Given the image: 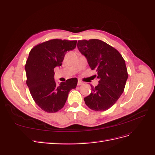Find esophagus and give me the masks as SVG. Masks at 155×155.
<instances>
[{"label":"esophagus","mask_w":155,"mask_h":155,"mask_svg":"<svg viewBox=\"0 0 155 155\" xmlns=\"http://www.w3.org/2000/svg\"><path fill=\"white\" fill-rule=\"evenodd\" d=\"M83 83L82 81L78 80V86H79V85H83Z\"/></svg>","instance_id":"esophagus-1"}]
</instances>
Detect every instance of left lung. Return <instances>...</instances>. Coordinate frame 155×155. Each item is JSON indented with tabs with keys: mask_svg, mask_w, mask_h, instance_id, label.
I'll return each instance as SVG.
<instances>
[{
	"mask_svg": "<svg viewBox=\"0 0 155 155\" xmlns=\"http://www.w3.org/2000/svg\"><path fill=\"white\" fill-rule=\"evenodd\" d=\"M77 46L99 79L98 85H91V94L84 98L85 104L95 111L108 110L124 92L128 78L125 60L118 50L99 39L78 41Z\"/></svg>",
	"mask_w": 155,
	"mask_h": 155,
	"instance_id": "8db88e82",
	"label": "left lung"
}]
</instances>
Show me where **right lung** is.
I'll return each instance as SVG.
<instances>
[{
    "instance_id": "add662e5",
    "label": "right lung",
    "mask_w": 155,
    "mask_h": 155,
    "mask_svg": "<svg viewBox=\"0 0 155 155\" xmlns=\"http://www.w3.org/2000/svg\"><path fill=\"white\" fill-rule=\"evenodd\" d=\"M77 41L51 39L35 46L30 51L25 70L26 84L33 99L42 110L53 113L61 110L69 92L76 88L77 78L57 85L54 68L61 66L67 51L76 48Z\"/></svg>"
}]
</instances>
